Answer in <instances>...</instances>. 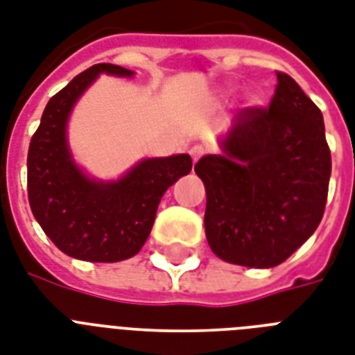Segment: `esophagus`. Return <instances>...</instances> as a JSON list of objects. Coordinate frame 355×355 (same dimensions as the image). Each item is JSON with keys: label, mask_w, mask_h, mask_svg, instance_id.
<instances>
[{"label": "esophagus", "mask_w": 355, "mask_h": 355, "mask_svg": "<svg viewBox=\"0 0 355 355\" xmlns=\"http://www.w3.org/2000/svg\"><path fill=\"white\" fill-rule=\"evenodd\" d=\"M205 147L202 145H193L191 149H189V155H191V158H193V162H197L200 158V156H205Z\"/></svg>", "instance_id": "1"}]
</instances>
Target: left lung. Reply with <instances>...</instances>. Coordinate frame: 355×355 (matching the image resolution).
Masks as SVG:
<instances>
[{
	"label": "left lung",
	"mask_w": 355,
	"mask_h": 355,
	"mask_svg": "<svg viewBox=\"0 0 355 355\" xmlns=\"http://www.w3.org/2000/svg\"><path fill=\"white\" fill-rule=\"evenodd\" d=\"M269 108H245L221 138L223 155L195 164L205 182L208 245L228 263L286 261L324 216L331 155L319 107L276 71Z\"/></svg>",
	"instance_id": "8db88e82"
}]
</instances>
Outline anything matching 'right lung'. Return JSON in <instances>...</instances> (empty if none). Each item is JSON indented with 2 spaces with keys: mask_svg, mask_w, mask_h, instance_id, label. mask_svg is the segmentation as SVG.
<instances>
[{
  "mask_svg": "<svg viewBox=\"0 0 355 355\" xmlns=\"http://www.w3.org/2000/svg\"><path fill=\"white\" fill-rule=\"evenodd\" d=\"M99 73L132 77L116 64H96L49 99L27 155V193L33 216L64 254L114 263L132 258L147 241L160 199L191 171V156L145 158L114 182L86 177L69 153L71 108Z\"/></svg>",
  "mask_w": 355,
  "mask_h": 355,
  "instance_id": "add662e5",
  "label": "right lung"
}]
</instances>
